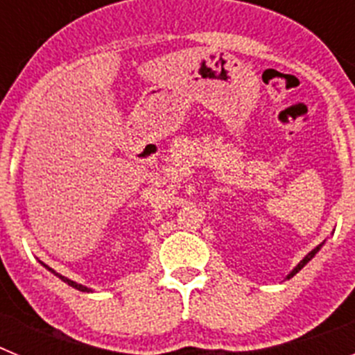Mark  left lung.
<instances>
[{
	"label": "left lung",
	"mask_w": 355,
	"mask_h": 355,
	"mask_svg": "<svg viewBox=\"0 0 355 355\" xmlns=\"http://www.w3.org/2000/svg\"><path fill=\"white\" fill-rule=\"evenodd\" d=\"M324 243H325V241H322V243H320V245H316V247H315V249H313V250H311V252H307V254H306V256H304V258H302V259H300V263H299V265L295 266L293 270H291V272H290V274H288V275H286V279H291V277H293V275H295V274H299V272H300V270H302L304 266H306V265H307V263L311 261V259H313V258H315L316 254H318V250H320V249H322V247H324Z\"/></svg>",
	"instance_id": "left-lung-1"
}]
</instances>
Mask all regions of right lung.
<instances>
[{
	"mask_svg": "<svg viewBox=\"0 0 355 355\" xmlns=\"http://www.w3.org/2000/svg\"><path fill=\"white\" fill-rule=\"evenodd\" d=\"M39 263H40V265L44 266V268H48V270L51 272V274H55L56 277H58V279H62V281H64L65 284H69V286H72V288H74V290H78V291H87V293H92V291H94L92 288H89V286H83V284L76 283V281H72V279H69V277H64V275H62V274H58V272H55V270H53V268H49V266L46 265V263H42V261H39Z\"/></svg>",
	"mask_w": 355,
	"mask_h": 355,
	"instance_id": "1",
	"label": "right lung"
}]
</instances>
